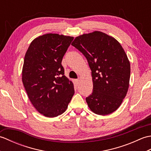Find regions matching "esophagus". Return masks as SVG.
I'll use <instances>...</instances> for the list:
<instances>
[{"instance_id": "1", "label": "esophagus", "mask_w": 151, "mask_h": 151, "mask_svg": "<svg viewBox=\"0 0 151 151\" xmlns=\"http://www.w3.org/2000/svg\"><path fill=\"white\" fill-rule=\"evenodd\" d=\"M74 82H75V84L76 86H78V85L79 84L80 80H79V79H75V80H74Z\"/></svg>"}]
</instances>
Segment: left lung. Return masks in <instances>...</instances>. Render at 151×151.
Listing matches in <instances>:
<instances>
[{"label":"left lung","instance_id":"8db88e82","mask_svg":"<svg viewBox=\"0 0 151 151\" xmlns=\"http://www.w3.org/2000/svg\"><path fill=\"white\" fill-rule=\"evenodd\" d=\"M71 45L84 54L91 70L93 90L86 99L89 109L101 115L113 113L129 87L130 65L123 48L100 31L76 37Z\"/></svg>","mask_w":151,"mask_h":151}]
</instances>
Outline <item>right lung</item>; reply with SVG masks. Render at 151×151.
<instances>
[{
	"label": "right lung",
	"instance_id": "add662e5",
	"mask_svg": "<svg viewBox=\"0 0 151 151\" xmlns=\"http://www.w3.org/2000/svg\"><path fill=\"white\" fill-rule=\"evenodd\" d=\"M73 37L46 34L32 41L24 56L22 81L31 103L47 117L65 112L75 93L62 61Z\"/></svg>",
	"mask_w": 151,
	"mask_h": 151
}]
</instances>
